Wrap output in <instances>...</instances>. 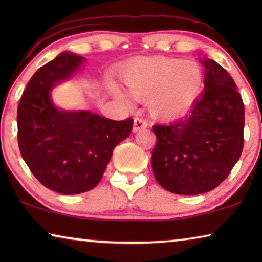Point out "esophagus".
<instances>
[{"label": "esophagus", "mask_w": 262, "mask_h": 262, "mask_svg": "<svg viewBox=\"0 0 262 262\" xmlns=\"http://www.w3.org/2000/svg\"><path fill=\"white\" fill-rule=\"evenodd\" d=\"M146 126H148V121H146L144 118H141V117L135 118L134 132H138L139 130H143V128H145Z\"/></svg>", "instance_id": "34e87169"}]
</instances>
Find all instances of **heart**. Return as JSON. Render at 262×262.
<instances>
[{"mask_svg":"<svg viewBox=\"0 0 262 262\" xmlns=\"http://www.w3.org/2000/svg\"><path fill=\"white\" fill-rule=\"evenodd\" d=\"M121 81L136 99L149 98V110L154 117L171 119L185 113L204 82L202 67L192 60L177 58H141L125 64ZM113 93L125 95L117 88Z\"/></svg>","mask_w":262,"mask_h":262,"instance_id":"1","label":"heart"}]
</instances>
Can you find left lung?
<instances>
[{
    "label": "left lung",
    "instance_id": "1",
    "mask_svg": "<svg viewBox=\"0 0 262 262\" xmlns=\"http://www.w3.org/2000/svg\"><path fill=\"white\" fill-rule=\"evenodd\" d=\"M205 91L187 116L154 125L151 166L156 181L175 194L194 195L221 185L243 149L245 105L235 81L212 59H203Z\"/></svg>",
    "mask_w": 262,
    "mask_h": 262
}]
</instances>
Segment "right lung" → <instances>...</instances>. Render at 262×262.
Listing matches in <instances>:
<instances>
[{
	"label": "right lung",
	"mask_w": 262,
	"mask_h": 262,
	"mask_svg": "<svg viewBox=\"0 0 262 262\" xmlns=\"http://www.w3.org/2000/svg\"><path fill=\"white\" fill-rule=\"evenodd\" d=\"M84 58L63 52L37 70L17 107V142L38 181L62 194L91 191L101 180L113 149L132 131V118L116 121L89 111H63L52 88L68 80Z\"/></svg>",
	"instance_id": "right-lung-1"
}]
</instances>
